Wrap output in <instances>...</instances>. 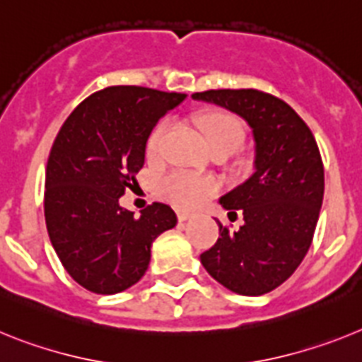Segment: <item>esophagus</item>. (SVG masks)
I'll list each match as a JSON object with an SVG mask.
<instances>
[{
  "label": "esophagus",
  "mask_w": 362,
  "mask_h": 362,
  "mask_svg": "<svg viewBox=\"0 0 362 362\" xmlns=\"http://www.w3.org/2000/svg\"><path fill=\"white\" fill-rule=\"evenodd\" d=\"M177 215H178V220H180V222H185V220L193 218V213H189V211H178Z\"/></svg>",
  "instance_id": "34e87169"
}]
</instances>
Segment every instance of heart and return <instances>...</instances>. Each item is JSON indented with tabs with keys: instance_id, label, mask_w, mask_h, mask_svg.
Returning a JSON list of instances; mask_svg holds the SVG:
<instances>
[{
	"instance_id": "b5f03b06",
	"label": "heart",
	"mask_w": 362,
	"mask_h": 362,
	"mask_svg": "<svg viewBox=\"0 0 362 362\" xmlns=\"http://www.w3.org/2000/svg\"><path fill=\"white\" fill-rule=\"evenodd\" d=\"M199 125L209 146L222 142H244V127L235 116L228 115V112L206 115L204 118H200ZM165 127H168V124L160 122L151 131L146 146L149 156L158 155ZM216 189H218V184L213 178L199 177V175L187 171H173L160 182V191H162L163 197L180 207L199 206L206 197L213 194Z\"/></svg>"
}]
</instances>
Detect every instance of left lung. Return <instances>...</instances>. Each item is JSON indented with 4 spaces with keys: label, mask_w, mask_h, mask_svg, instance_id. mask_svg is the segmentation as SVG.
<instances>
[{
    "label": "left lung",
    "mask_w": 362,
    "mask_h": 362,
    "mask_svg": "<svg viewBox=\"0 0 362 362\" xmlns=\"http://www.w3.org/2000/svg\"><path fill=\"white\" fill-rule=\"evenodd\" d=\"M246 120L253 133V175L220 197L228 215L244 226L220 237L200 262L229 291L259 297L281 286L310 250L325 194L319 147L303 118L282 100L255 89L194 93Z\"/></svg>",
    "instance_id": "8db88e82"
}]
</instances>
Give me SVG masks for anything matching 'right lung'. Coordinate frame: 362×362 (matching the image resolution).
Listing matches in <instances>:
<instances>
[{"instance_id":"add662e5","label":"right lung","mask_w":362,"mask_h":362,"mask_svg":"<svg viewBox=\"0 0 362 362\" xmlns=\"http://www.w3.org/2000/svg\"><path fill=\"white\" fill-rule=\"evenodd\" d=\"M185 100L136 86L90 94L59 129L45 171V222L50 244L69 275L93 293L112 295L147 272L151 246L177 226L155 202L140 216L120 206L146 160L151 131Z\"/></svg>"}]
</instances>
